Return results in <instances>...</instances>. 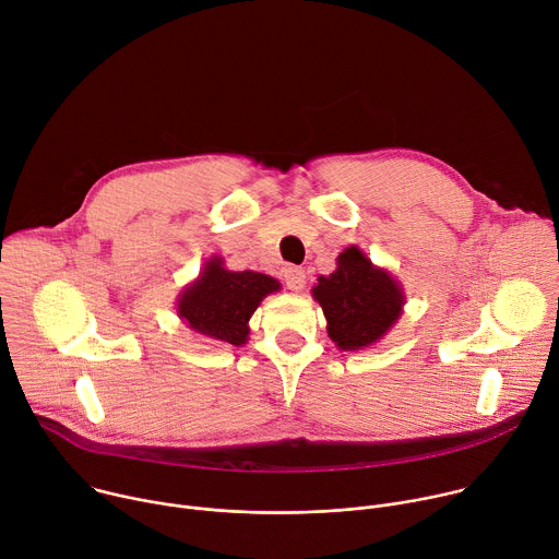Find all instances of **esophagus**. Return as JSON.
I'll list each match as a JSON object with an SVG mask.
<instances>
[{
  "label": "esophagus",
  "instance_id": "1",
  "mask_svg": "<svg viewBox=\"0 0 559 559\" xmlns=\"http://www.w3.org/2000/svg\"><path fill=\"white\" fill-rule=\"evenodd\" d=\"M283 281L289 289L298 292L305 287V270L302 267H296V265H289L285 272H283Z\"/></svg>",
  "mask_w": 559,
  "mask_h": 559
}]
</instances>
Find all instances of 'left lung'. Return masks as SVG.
Instances as JSON below:
<instances>
[{
  "mask_svg": "<svg viewBox=\"0 0 559 559\" xmlns=\"http://www.w3.org/2000/svg\"><path fill=\"white\" fill-rule=\"evenodd\" d=\"M328 318V334L341 349L376 343L395 323L403 294L384 270H376L356 248L338 257V270L313 287Z\"/></svg>",
  "mask_w": 559,
  "mask_h": 559,
  "instance_id": "1",
  "label": "left lung"
}]
</instances>
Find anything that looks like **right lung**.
I'll return each mask as SVG.
<instances>
[{
	"instance_id": "1",
	"label": "right lung",
	"mask_w": 559,
	"mask_h": 559,
	"mask_svg": "<svg viewBox=\"0 0 559 559\" xmlns=\"http://www.w3.org/2000/svg\"><path fill=\"white\" fill-rule=\"evenodd\" d=\"M278 283L272 276L257 272H227L218 259H212L203 276L183 294L179 302L181 318L192 330L225 341L229 345H243L248 341V321L263 296L276 292Z\"/></svg>"
}]
</instances>
